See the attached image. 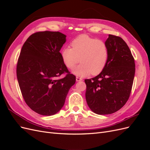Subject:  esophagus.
Masks as SVG:
<instances>
[{
    "label": "esophagus",
    "mask_w": 150,
    "mask_h": 150,
    "mask_svg": "<svg viewBox=\"0 0 150 150\" xmlns=\"http://www.w3.org/2000/svg\"><path fill=\"white\" fill-rule=\"evenodd\" d=\"M83 81V79L81 78H79V77H76V81Z\"/></svg>",
    "instance_id": "esophagus-1"
}]
</instances>
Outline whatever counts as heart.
Here are the masks:
<instances>
[{
  "mask_svg": "<svg viewBox=\"0 0 150 150\" xmlns=\"http://www.w3.org/2000/svg\"><path fill=\"white\" fill-rule=\"evenodd\" d=\"M71 47L66 46L61 50L62 62L69 69L75 67L79 61L81 64L73 72L78 76H84L90 74L96 75L105 67L109 57V49L103 40L82 34L71 42Z\"/></svg>",
  "mask_w": 150,
  "mask_h": 150,
  "instance_id": "heart-1",
  "label": "heart"
}]
</instances>
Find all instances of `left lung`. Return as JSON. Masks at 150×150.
I'll list each match as a JSON object with an SVG mask.
<instances>
[{"mask_svg": "<svg viewBox=\"0 0 150 150\" xmlns=\"http://www.w3.org/2000/svg\"><path fill=\"white\" fill-rule=\"evenodd\" d=\"M105 42L109 49L105 67L97 76L84 80L86 101L98 115L112 114L125 105L130 96L135 73L134 57L125 40L110 34Z\"/></svg>", "mask_w": 150, "mask_h": 150, "instance_id": "left-lung-1", "label": "left lung"}]
</instances>
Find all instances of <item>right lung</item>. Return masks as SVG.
<instances>
[{
    "label": "right lung",
    "mask_w": 150,
    "mask_h": 150,
    "mask_svg": "<svg viewBox=\"0 0 150 150\" xmlns=\"http://www.w3.org/2000/svg\"><path fill=\"white\" fill-rule=\"evenodd\" d=\"M66 35L59 32H37L22 47L17 64V78L25 103L44 116L55 115L64 106L76 76L62 62L60 50ZM62 74L66 76L56 79Z\"/></svg>",
    "instance_id": "obj_1"
}]
</instances>
